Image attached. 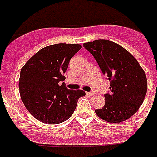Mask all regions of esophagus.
Masks as SVG:
<instances>
[{
  "label": "esophagus",
  "mask_w": 157,
  "mask_h": 157,
  "mask_svg": "<svg viewBox=\"0 0 157 157\" xmlns=\"http://www.w3.org/2000/svg\"><path fill=\"white\" fill-rule=\"evenodd\" d=\"M86 94L89 96H93L94 95V92H86Z\"/></svg>",
  "instance_id": "obj_1"
}]
</instances>
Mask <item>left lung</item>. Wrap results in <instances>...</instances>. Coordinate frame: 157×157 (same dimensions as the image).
I'll return each mask as SVG.
<instances>
[{
  "label": "left lung",
  "mask_w": 157,
  "mask_h": 157,
  "mask_svg": "<svg viewBox=\"0 0 157 157\" xmlns=\"http://www.w3.org/2000/svg\"><path fill=\"white\" fill-rule=\"evenodd\" d=\"M83 46L110 81V92L104 94L105 105L95 110L97 115L113 123L131 118L142 105L147 89L146 75L138 61L123 47L109 40L98 39Z\"/></svg>",
  "instance_id": "1"
}]
</instances>
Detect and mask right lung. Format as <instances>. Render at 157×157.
<instances>
[{"mask_svg":"<svg viewBox=\"0 0 157 157\" xmlns=\"http://www.w3.org/2000/svg\"><path fill=\"white\" fill-rule=\"evenodd\" d=\"M79 44L57 43L34 55L22 67L19 79L21 101L34 118L47 124L66 121L76 109L83 90L65 87L63 74L70 59L80 51Z\"/></svg>","mask_w":157,"mask_h":157,"instance_id":"add662e5","label":"right lung"}]
</instances>
